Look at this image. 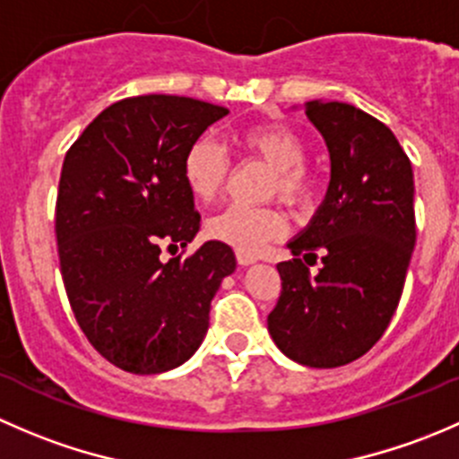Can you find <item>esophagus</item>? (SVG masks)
<instances>
[{
	"label": "esophagus",
	"mask_w": 459,
	"mask_h": 459,
	"mask_svg": "<svg viewBox=\"0 0 459 459\" xmlns=\"http://www.w3.org/2000/svg\"><path fill=\"white\" fill-rule=\"evenodd\" d=\"M235 257H238L239 266H248V264L255 262V255H251V253H244V251H235Z\"/></svg>",
	"instance_id": "34e87169"
}]
</instances>
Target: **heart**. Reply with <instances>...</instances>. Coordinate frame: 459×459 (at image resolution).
Listing matches in <instances>:
<instances>
[{"label":"heart","mask_w":459,"mask_h":459,"mask_svg":"<svg viewBox=\"0 0 459 459\" xmlns=\"http://www.w3.org/2000/svg\"><path fill=\"white\" fill-rule=\"evenodd\" d=\"M238 146L248 155L273 166L268 184L271 195H280L290 206H302L313 195V173L304 164L307 146L290 126L280 122L255 124L238 135ZM229 157L211 137H197L182 160V178L197 202L215 200L229 178ZM286 229L284 215L275 206H244L230 204L208 220L206 230L212 239L229 244L235 251L253 253L277 239Z\"/></svg>","instance_id":"heart-1"}]
</instances>
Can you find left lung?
<instances>
[{"instance_id":"left-lung-1","label":"left lung","mask_w":459,"mask_h":459,"mask_svg":"<svg viewBox=\"0 0 459 459\" xmlns=\"http://www.w3.org/2000/svg\"><path fill=\"white\" fill-rule=\"evenodd\" d=\"M304 110L328 146L331 182L289 242L293 259L277 264L268 333L293 362L335 368L373 349L400 304L415 247L413 169L391 128L364 110L322 100ZM317 255L323 268L311 276Z\"/></svg>"}]
</instances>
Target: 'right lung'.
Returning a JSON list of instances; mask_svg holds the SVG:
<instances>
[{
  "label": "right lung",
  "mask_w": 459,
  "mask_h": 459,
  "mask_svg": "<svg viewBox=\"0 0 459 459\" xmlns=\"http://www.w3.org/2000/svg\"><path fill=\"white\" fill-rule=\"evenodd\" d=\"M224 115L193 97H128L101 110L64 157L55 206L62 280L88 342L122 371L186 362L235 271L233 248L217 239L188 257H161L200 230L182 160Z\"/></svg>",
  "instance_id": "obj_1"
}]
</instances>
